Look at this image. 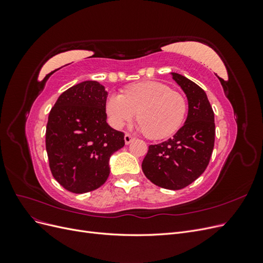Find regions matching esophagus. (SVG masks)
I'll list each match as a JSON object with an SVG mask.
<instances>
[{
	"mask_svg": "<svg viewBox=\"0 0 263 263\" xmlns=\"http://www.w3.org/2000/svg\"><path fill=\"white\" fill-rule=\"evenodd\" d=\"M124 139H125V144H126V145H129L130 142L134 140V137H132L129 134H125Z\"/></svg>",
	"mask_w": 263,
	"mask_h": 263,
	"instance_id": "obj_1",
	"label": "esophagus"
}]
</instances>
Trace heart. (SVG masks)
Wrapping results in <instances>:
<instances>
[{"mask_svg": "<svg viewBox=\"0 0 263 263\" xmlns=\"http://www.w3.org/2000/svg\"><path fill=\"white\" fill-rule=\"evenodd\" d=\"M186 101L168 85L145 81L129 85L125 94L110 93L105 102L108 122L121 129L138 114L136 129L153 139H162L176 133L184 122Z\"/></svg>", "mask_w": 263, "mask_h": 263, "instance_id": "1", "label": "heart"}]
</instances>
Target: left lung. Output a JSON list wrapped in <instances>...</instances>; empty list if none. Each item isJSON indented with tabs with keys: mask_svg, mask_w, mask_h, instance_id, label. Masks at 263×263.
Masks as SVG:
<instances>
[{
	"mask_svg": "<svg viewBox=\"0 0 263 263\" xmlns=\"http://www.w3.org/2000/svg\"><path fill=\"white\" fill-rule=\"evenodd\" d=\"M170 74L186 95L187 117L172 138L149 146L141 168L154 184L180 190L194 182L209 165L215 141V122L213 108L202 87L184 76Z\"/></svg>",
	"mask_w": 263,
	"mask_h": 263,
	"instance_id": "obj_1",
	"label": "left lung"
}]
</instances>
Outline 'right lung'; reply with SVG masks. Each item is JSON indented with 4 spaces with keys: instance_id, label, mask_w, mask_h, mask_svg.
I'll return each instance as SVG.
<instances>
[{
    "instance_id": "obj_1",
    "label": "right lung",
    "mask_w": 263,
    "mask_h": 263,
    "mask_svg": "<svg viewBox=\"0 0 263 263\" xmlns=\"http://www.w3.org/2000/svg\"><path fill=\"white\" fill-rule=\"evenodd\" d=\"M105 86L83 81L60 94L46 128V150L53 178L72 193L103 185L109 158L124 147V133L106 122Z\"/></svg>"
}]
</instances>
